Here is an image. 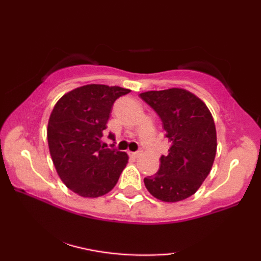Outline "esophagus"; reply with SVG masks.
I'll return each mask as SVG.
<instances>
[{
	"instance_id": "34e87169",
	"label": "esophagus",
	"mask_w": 261,
	"mask_h": 261,
	"mask_svg": "<svg viewBox=\"0 0 261 261\" xmlns=\"http://www.w3.org/2000/svg\"><path fill=\"white\" fill-rule=\"evenodd\" d=\"M129 155L133 156V158H139V156L141 155V152L140 151H139V152H129Z\"/></svg>"
}]
</instances>
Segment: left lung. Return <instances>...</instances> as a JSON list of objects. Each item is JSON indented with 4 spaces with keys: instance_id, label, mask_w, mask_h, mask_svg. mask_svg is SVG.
Wrapping results in <instances>:
<instances>
[{
    "instance_id": "left-lung-1",
    "label": "left lung",
    "mask_w": 261,
    "mask_h": 261,
    "mask_svg": "<svg viewBox=\"0 0 261 261\" xmlns=\"http://www.w3.org/2000/svg\"><path fill=\"white\" fill-rule=\"evenodd\" d=\"M158 114L171 147L160 156L159 171L144 179L149 194L163 202H179L198 190L216 155V128L205 103L180 88L139 95Z\"/></svg>"
}]
</instances>
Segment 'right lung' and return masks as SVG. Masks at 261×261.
<instances>
[{
    "instance_id": "add662e5",
    "label": "right lung",
    "mask_w": 261,
    "mask_h": 261,
    "mask_svg": "<svg viewBox=\"0 0 261 261\" xmlns=\"http://www.w3.org/2000/svg\"><path fill=\"white\" fill-rule=\"evenodd\" d=\"M129 91L105 84L83 85L62 96L52 110L49 154L63 183L82 197L108 194L127 165V153L105 148L101 138L114 102ZM108 137L114 139V134Z\"/></svg>"
}]
</instances>
